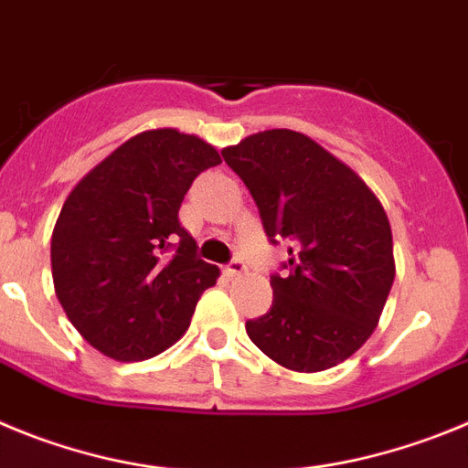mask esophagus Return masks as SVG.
<instances>
[{
  "mask_svg": "<svg viewBox=\"0 0 468 468\" xmlns=\"http://www.w3.org/2000/svg\"><path fill=\"white\" fill-rule=\"evenodd\" d=\"M224 272L229 277H238V275H242V272H247V263L239 259H233L230 263L224 265Z\"/></svg>",
  "mask_w": 468,
  "mask_h": 468,
  "instance_id": "1",
  "label": "esophagus"
}]
</instances>
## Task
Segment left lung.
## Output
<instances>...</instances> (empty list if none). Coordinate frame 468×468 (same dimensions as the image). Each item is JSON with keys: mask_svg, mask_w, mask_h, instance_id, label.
Masks as SVG:
<instances>
[{"mask_svg": "<svg viewBox=\"0 0 468 468\" xmlns=\"http://www.w3.org/2000/svg\"><path fill=\"white\" fill-rule=\"evenodd\" d=\"M221 155L250 188L268 239L289 242V259L271 275V310L247 322V335L284 368L340 364L373 334L394 282L380 200L293 130L251 134Z\"/></svg>", "mask_w": 468, "mask_h": 468, "instance_id": "left-lung-1", "label": "left lung"}]
</instances>
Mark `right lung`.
Here are the masks:
<instances>
[{"label": "right lung", "mask_w": 468, "mask_h": 468, "mask_svg": "<svg viewBox=\"0 0 468 468\" xmlns=\"http://www.w3.org/2000/svg\"><path fill=\"white\" fill-rule=\"evenodd\" d=\"M221 155L196 134L142 133L88 172L62 205L50 268L79 334L116 361L161 355L186 334L217 265L179 224L184 196Z\"/></svg>", "instance_id": "obj_1"}]
</instances>
